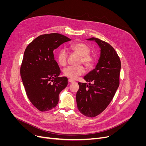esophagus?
<instances>
[{
  "label": "esophagus",
  "mask_w": 146,
  "mask_h": 146,
  "mask_svg": "<svg viewBox=\"0 0 146 146\" xmlns=\"http://www.w3.org/2000/svg\"><path fill=\"white\" fill-rule=\"evenodd\" d=\"M68 82L69 83H74V82H75V81L74 80H72V79H68Z\"/></svg>",
  "instance_id": "obj_1"
}]
</instances>
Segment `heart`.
Returning a JSON list of instances; mask_svg holds the SVG:
<instances>
[{"label":"heart","mask_w":146,"mask_h":146,"mask_svg":"<svg viewBox=\"0 0 146 146\" xmlns=\"http://www.w3.org/2000/svg\"><path fill=\"white\" fill-rule=\"evenodd\" d=\"M69 49L80 56L79 62L82 63L86 67L90 68L92 66L95 62L94 57L89 54L90 51L88 46L82 42H75L69 46ZM67 54L64 50L59 51L57 56V60L59 64L64 66L67 64ZM84 72V68L82 66H68L63 70V74L67 78L71 79H75L79 76L82 75Z\"/></svg>","instance_id":"obj_1"}]
</instances>
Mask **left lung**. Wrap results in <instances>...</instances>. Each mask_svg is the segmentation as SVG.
<instances>
[{"mask_svg":"<svg viewBox=\"0 0 146 146\" xmlns=\"http://www.w3.org/2000/svg\"><path fill=\"white\" fill-rule=\"evenodd\" d=\"M86 40L94 41L99 45L100 56L95 68L84 76L88 85L78 83L76 102L83 115L94 117L106 108L115 94L121 65L117 52L110 44L94 37Z\"/></svg>","mask_w":146,"mask_h":146,"instance_id":"1","label":"left lung"}]
</instances>
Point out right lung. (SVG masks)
<instances>
[{"label": "right lung", "instance_id": "add662e5", "mask_svg": "<svg viewBox=\"0 0 146 146\" xmlns=\"http://www.w3.org/2000/svg\"><path fill=\"white\" fill-rule=\"evenodd\" d=\"M70 40L56 33L41 35L25 50L21 77L29 101L40 111L55 108L60 93L67 85V78L59 77L60 69L53 52L60 45Z\"/></svg>", "mask_w": 146, "mask_h": 146}]
</instances>
